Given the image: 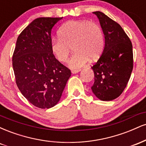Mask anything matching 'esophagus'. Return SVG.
I'll list each match as a JSON object with an SVG mask.
<instances>
[{"instance_id":"esophagus-1","label":"esophagus","mask_w":146,"mask_h":146,"mask_svg":"<svg viewBox=\"0 0 146 146\" xmlns=\"http://www.w3.org/2000/svg\"><path fill=\"white\" fill-rule=\"evenodd\" d=\"M80 71V69H78V70H71V73H73V74H76V73H79V72Z\"/></svg>"}]
</instances>
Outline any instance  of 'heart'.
I'll list each match as a JSON object with an SVG mask.
<instances>
[{
    "label": "heart",
    "mask_w": 146,
    "mask_h": 146,
    "mask_svg": "<svg viewBox=\"0 0 146 146\" xmlns=\"http://www.w3.org/2000/svg\"><path fill=\"white\" fill-rule=\"evenodd\" d=\"M58 34L59 38L51 40L52 53L60 62H66L73 47L75 52L68 62L73 70L85 66L90 58L98 59L104 47L103 33L94 22L68 21L60 27Z\"/></svg>",
    "instance_id": "1"
}]
</instances>
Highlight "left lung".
Wrapping results in <instances>:
<instances>
[{
  "instance_id": "left-lung-1",
  "label": "left lung",
  "mask_w": 146,
  "mask_h": 146,
  "mask_svg": "<svg viewBox=\"0 0 146 146\" xmlns=\"http://www.w3.org/2000/svg\"><path fill=\"white\" fill-rule=\"evenodd\" d=\"M98 18L105 38L103 53L92 66L95 82L91 89L102 101L118 98L126 87L133 68L132 45L118 23L101 11L93 12Z\"/></svg>"
}]
</instances>
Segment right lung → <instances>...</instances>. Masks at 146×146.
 I'll list each match as a JSON object with an SVG mask.
<instances>
[{"instance_id": "add662e5", "label": "right lung", "mask_w": 146, "mask_h": 146, "mask_svg": "<svg viewBox=\"0 0 146 146\" xmlns=\"http://www.w3.org/2000/svg\"><path fill=\"white\" fill-rule=\"evenodd\" d=\"M62 18H38L18 37L12 58L16 84L30 103L50 108L61 98L71 72L51 49V29Z\"/></svg>"}]
</instances>
